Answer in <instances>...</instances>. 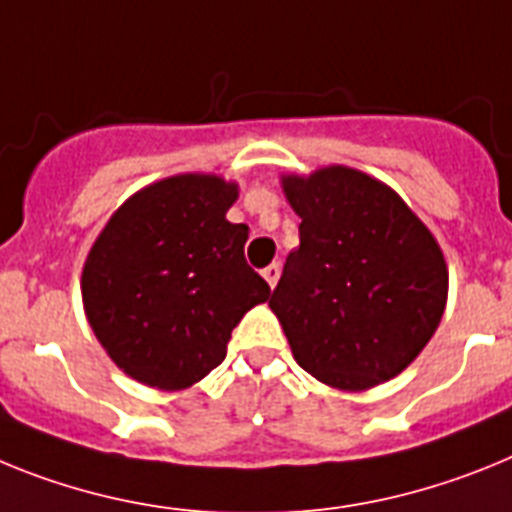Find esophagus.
<instances>
[{
    "label": "esophagus",
    "instance_id": "34e87169",
    "mask_svg": "<svg viewBox=\"0 0 512 512\" xmlns=\"http://www.w3.org/2000/svg\"><path fill=\"white\" fill-rule=\"evenodd\" d=\"M262 278H265V281L270 283V288H273L275 283H278V278H281V265H278V262L268 265V268L262 270Z\"/></svg>",
    "mask_w": 512,
    "mask_h": 512
}]
</instances>
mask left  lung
Instances as JSON below:
<instances>
[{
	"mask_svg": "<svg viewBox=\"0 0 512 512\" xmlns=\"http://www.w3.org/2000/svg\"><path fill=\"white\" fill-rule=\"evenodd\" d=\"M299 213L270 309L314 379L363 391L410 366L441 322L448 270L428 226L350 167L283 177Z\"/></svg>",
	"mask_w": 512,
	"mask_h": 512,
	"instance_id": "left-lung-1",
	"label": "left lung"
}]
</instances>
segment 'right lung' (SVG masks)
Returning <instances> with one entry per match:
<instances>
[{"mask_svg":"<svg viewBox=\"0 0 512 512\" xmlns=\"http://www.w3.org/2000/svg\"><path fill=\"white\" fill-rule=\"evenodd\" d=\"M237 185L177 175L128 198L92 244L82 299L115 366L177 391L226 358L239 319L270 299L244 260L247 226L226 221Z\"/></svg>","mask_w":512,"mask_h":512,"instance_id":"right-lung-1","label":"right lung"}]
</instances>
